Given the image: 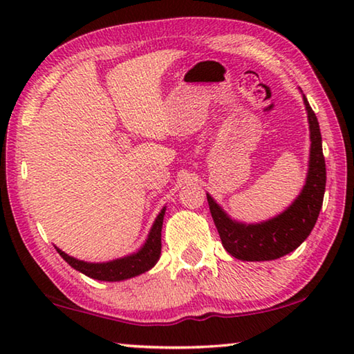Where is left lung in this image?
<instances>
[{
  "mask_svg": "<svg viewBox=\"0 0 354 354\" xmlns=\"http://www.w3.org/2000/svg\"><path fill=\"white\" fill-rule=\"evenodd\" d=\"M310 158L306 184L293 205L278 217L259 225H242L232 221L207 195L215 227L227 253L241 261H272L297 250L310 234L319 218L326 185V165L322 149V134L314 111L306 97Z\"/></svg>",
  "mask_w": 354,
  "mask_h": 354,
  "instance_id": "8db88e82",
  "label": "left lung"
}]
</instances>
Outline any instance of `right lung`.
Masks as SVG:
<instances>
[{"mask_svg": "<svg viewBox=\"0 0 354 354\" xmlns=\"http://www.w3.org/2000/svg\"><path fill=\"white\" fill-rule=\"evenodd\" d=\"M165 211V209H164ZM160 212L156 218L154 225L151 227V232H149L147 243L143 245L140 251H137L136 254L123 257V259L104 262V263H91L77 261L75 257L65 254L64 251L59 248L57 253L61 254L65 262H68L75 270L81 272L86 274V277H91L93 279L100 281H122L137 277V274L145 273L149 270L156 262H158L160 256V231H162V221H164V214Z\"/></svg>", "mask_w": 354, "mask_h": 354, "instance_id": "right-lung-1", "label": "right lung"}]
</instances>
